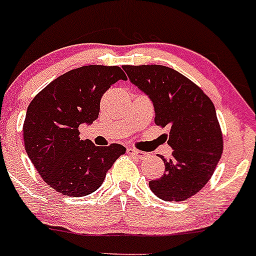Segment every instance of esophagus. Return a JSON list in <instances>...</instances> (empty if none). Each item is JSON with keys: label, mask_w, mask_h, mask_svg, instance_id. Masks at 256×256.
Listing matches in <instances>:
<instances>
[{"label": "esophagus", "mask_w": 256, "mask_h": 256, "mask_svg": "<svg viewBox=\"0 0 256 256\" xmlns=\"http://www.w3.org/2000/svg\"><path fill=\"white\" fill-rule=\"evenodd\" d=\"M126 152H128V154L137 157V158H140V160H144V158H146L147 157V154H144V152L142 151H138V150L132 148V147H128V148H126Z\"/></svg>", "instance_id": "obj_1"}]
</instances>
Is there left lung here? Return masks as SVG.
I'll return each instance as SVG.
<instances>
[{
    "label": "left lung",
    "instance_id": "1",
    "mask_svg": "<svg viewBox=\"0 0 256 256\" xmlns=\"http://www.w3.org/2000/svg\"><path fill=\"white\" fill-rule=\"evenodd\" d=\"M133 85L154 104V123L168 126L170 158L161 156L165 174L150 189L166 202L190 198L214 172L224 138L213 102L202 88L178 71L160 64L123 66Z\"/></svg>",
    "mask_w": 256,
    "mask_h": 256
}]
</instances>
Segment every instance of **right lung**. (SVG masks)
Masks as SVG:
<instances>
[{
    "instance_id": "1",
    "label": "right lung",
    "mask_w": 256,
    "mask_h": 256,
    "mask_svg": "<svg viewBox=\"0 0 256 256\" xmlns=\"http://www.w3.org/2000/svg\"><path fill=\"white\" fill-rule=\"evenodd\" d=\"M126 77L116 66H84L52 81L28 106L25 150L44 182L63 196H84L99 189L126 147L95 146L80 140L78 126L92 124L105 91Z\"/></svg>"
}]
</instances>
